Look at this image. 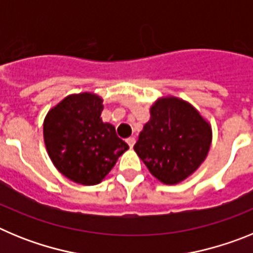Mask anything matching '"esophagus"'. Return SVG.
I'll return each instance as SVG.
<instances>
[{
    "mask_svg": "<svg viewBox=\"0 0 253 253\" xmlns=\"http://www.w3.org/2000/svg\"><path fill=\"white\" fill-rule=\"evenodd\" d=\"M126 143H128L129 147H130V148H133L134 144H135V138H134V137L128 138V139H126Z\"/></svg>",
    "mask_w": 253,
    "mask_h": 253,
    "instance_id": "34e87169",
    "label": "esophagus"
}]
</instances>
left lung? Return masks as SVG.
I'll list each match as a JSON object with an SVG mask.
<instances>
[{
	"label": "left lung",
	"mask_w": 253,
	"mask_h": 253,
	"mask_svg": "<svg viewBox=\"0 0 253 253\" xmlns=\"http://www.w3.org/2000/svg\"><path fill=\"white\" fill-rule=\"evenodd\" d=\"M211 138V126L193 105L166 96L151 106V119L143 126L134 151L158 181L175 185L204 162Z\"/></svg>",
	"instance_id": "left-lung-1"
}]
</instances>
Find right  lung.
Here are the masks:
<instances>
[{"label": "right lung", "mask_w": 253, "mask_h": 253, "mask_svg": "<svg viewBox=\"0 0 253 253\" xmlns=\"http://www.w3.org/2000/svg\"><path fill=\"white\" fill-rule=\"evenodd\" d=\"M104 105L92 92L73 93L44 119V143L55 169L76 184H100L129 146L100 118Z\"/></svg>", "instance_id": "1"}]
</instances>
